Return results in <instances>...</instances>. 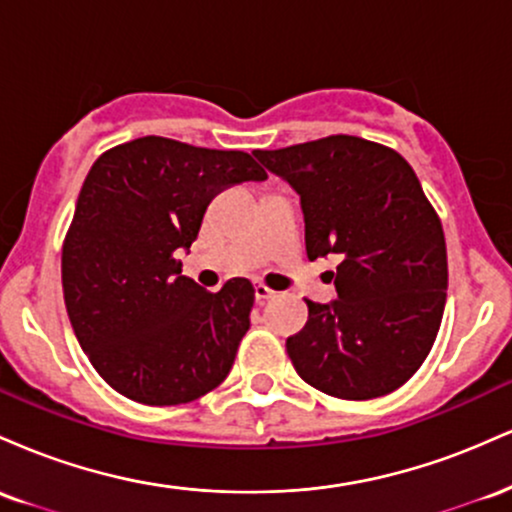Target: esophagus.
I'll list each match as a JSON object with an SVG mask.
<instances>
[{
    "label": "esophagus",
    "instance_id": "esophagus-1",
    "mask_svg": "<svg viewBox=\"0 0 512 512\" xmlns=\"http://www.w3.org/2000/svg\"><path fill=\"white\" fill-rule=\"evenodd\" d=\"M276 296V291H272L269 289V286H264V284H257L255 286V298H257V303H267L269 298H274Z\"/></svg>",
    "mask_w": 512,
    "mask_h": 512
}]
</instances>
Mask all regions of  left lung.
<instances>
[{
    "label": "left lung",
    "mask_w": 512,
    "mask_h": 512,
    "mask_svg": "<svg viewBox=\"0 0 512 512\" xmlns=\"http://www.w3.org/2000/svg\"><path fill=\"white\" fill-rule=\"evenodd\" d=\"M301 195L310 260L337 255V298L308 303L286 351L308 385L339 399L402 387L440 330L448 250L414 168L390 146L332 134L255 151Z\"/></svg>",
    "instance_id": "1"
}]
</instances>
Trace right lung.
<instances>
[{
  "label": "right lung",
  "mask_w": 512,
  "mask_h": 512,
  "mask_svg": "<svg viewBox=\"0 0 512 512\" xmlns=\"http://www.w3.org/2000/svg\"><path fill=\"white\" fill-rule=\"evenodd\" d=\"M245 151L139 137L96 158L62 245V289L81 349L113 390L149 407L219 387L250 327L255 289L211 293L182 276L204 211L226 187L264 180Z\"/></svg>",
  "instance_id": "1"
}]
</instances>
